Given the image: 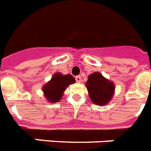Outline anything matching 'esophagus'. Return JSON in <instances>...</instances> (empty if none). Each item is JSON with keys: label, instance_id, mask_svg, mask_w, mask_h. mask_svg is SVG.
Instances as JSON below:
<instances>
[{"label": "esophagus", "instance_id": "esophagus-1", "mask_svg": "<svg viewBox=\"0 0 151 151\" xmlns=\"http://www.w3.org/2000/svg\"><path fill=\"white\" fill-rule=\"evenodd\" d=\"M75 79H76V81L78 82V83H80V82H81V76H80V75L77 76V77H76V78H75Z\"/></svg>", "mask_w": 151, "mask_h": 151}]
</instances>
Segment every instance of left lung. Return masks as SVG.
Segmentation results:
<instances>
[{
  "mask_svg": "<svg viewBox=\"0 0 151 151\" xmlns=\"http://www.w3.org/2000/svg\"><path fill=\"white\" fill-rule=\"evenodd\" d=\"M86 87L91 101L99 106H104L110 102L115 90L114 83L104 78L98 72L90 74Z\"/></svg>",
  "mask_w": 151,
  "mask_h": 151,
  "instance_id": "left-lung-1",
  "label": "left lung"
}]
</instances>
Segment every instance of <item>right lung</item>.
<instances>
[{"instance_id":"right-lung-1","label":"right lung","mask_w":151,"mask_h":151,"mask_svg":"<svg viewBox=\"0 0 151 151\" xmlns=\"http://www.w3.org/2000/svg\"><path fill=\"white\" fill-rule=\"evenodd\" d=\"M74 83L75 79L70 74L63 75L60 73H54L50 81L42 87L44 96L50 103L58 102L61 100L68 86Z\"/></svg>"}]
</instances>
